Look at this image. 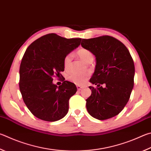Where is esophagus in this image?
Segmentation results:
<instances>
[{
    "mask_svg": "<svg viewBox=\"0 0 151 151\" xmlns=\"http://www.w3.org/2000/svg\"><path fill=\"white\" fill-rule=\"evenodd\" d=\"M76 87H77V90H81L83 89V87L81 86H77Z\"/></svg>",
    "mask_w": 151,
    "mask_h": 151,
    "instance_id": "1",
    "label": "esophagus"
}]
</instances>
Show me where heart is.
Returning a JSON list of instances; mask_svg holds the SVG:
<instances>
[{"label": "heart", "mask_w": 151, "mask_h": 151, "mask_svg": "<svg viewBox=\"0 0 151 151\" xmlns=\"http://www.w3.org/2000/svg\"><path fill=\"white\" fill-rule=\"evenodd\" d=\"M77 54L80 58L83 60L84 63H88L90 60L94 59V56H93L92 53L90 51L86 49L82 48L80 49L77 51ZM73 59V54L72 53H68L65 55L63 59V65L65 69L68 68L69 65L72 61ZM88 78V75H82V74H78V73H73L68 76V79L70 81L73 82L76 85H83L86 82Z\"/></svg>", "instance_id": "b5f03b06"}]
</instances>
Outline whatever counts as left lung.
Returning a JSON list of instances; mask_svg holds the SVG:
<instances>
[{"label":"left lung","mask_w":151,"mask_h":151,"mask_svg":"<svg viewBox=\"0 0 151 151\" xmlns=\"http://www.w3.org/2000/svg\"><path fill=\"white\" fill-rule=\"evenodd\" d=\"M81 45L91 52L96 61L90 82L97 87L89 86L92 94L86 100L87 111L97 119L111 118L122 111L129 100L134 86L133 60L123 43L108 35L83 39Z\"/></svg>","instance_id":"left-lung-1"}]
</instances>
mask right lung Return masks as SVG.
<instances>
[{"label": "right lung", "instance_id": "right-lung-1", "mask_svg": "<svg viewBox=\"0 0 151 151\" xmlns=\"http://www.w3.org/2000/svg\"><path fill=\"white\" fill-rule=\"evenodd\" d=\"M81 40L49 34L27 48L20 64L19 86L24 103L37 118L55 122L67 115L68 100L77 88L67 81L57 86L53 78L62 76L64 57L77 48Z\"/></svg>", "mask_w": 151, "mask_h": 151}]
</instances>
